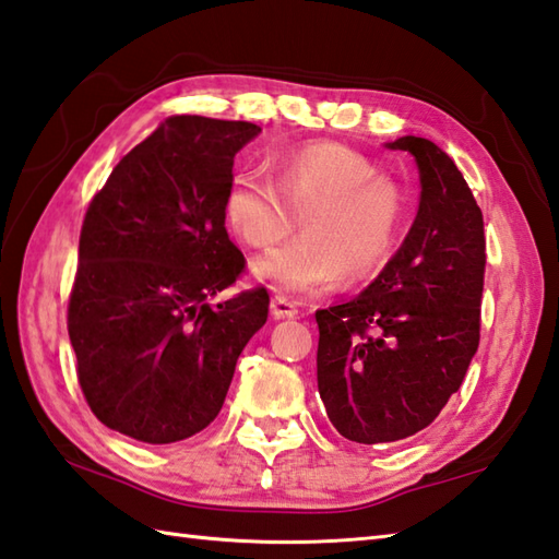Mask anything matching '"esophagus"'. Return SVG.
Masks as SVG:
<instances>
[{
  "label": "esophagus",
  "mask_w": 559,
  "mask_h": 559,
  "mask_svg": "<svg viewBox=\"0 0 559 559\" xmlns=\"http://www.w3.org/2000/svg\"><path fill=\"white\" fill-rule=\"evenodd\" d=\"M270 313L280 321V318H296L299 316V309H296L289 299H284V296H275V299L270 301Z\"/></svg>",
  "instance_id": "obj_1"
}]
</instances>
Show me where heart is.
I'll return each instance as SVG.
<instances>
[{"label": "heart", "instance_id": "1", "mask_svg": "<svg viewBox=\"0 0 559 559\" xmlns=\"http://www.w3.org/2000/svg\"><path fill=\"white\" fill-rule=\"evenodd\" d=\"M226 229L250 248H270L304 214L299 241L270 250L253 275L294 299L333 292L345 275L367 282L401 243L405 198L395 180L376 176L367 156L337 142L282 150L272 178L236 170L222 200Z\"/></svg>", "mask_w": 559, "mask_h": 559}]
</instances>
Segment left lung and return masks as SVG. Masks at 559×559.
<instances>
[{"mask_svg":"<svg viewBox=\"0 0 559 559\" xmlns=\"http://www.w3.org/2000/svg\"><path fill=\"white\" fill-rule=\"evenodd\" d=\"M415 156L419 210L403 246L355 299L316 311L318 393L349 441L389 443L435 423L480 345L485 229L453 158L425 136L389 144Z\"/></svg>","mask_w":559,"mask_h":559,"instance_id":"8db88e82","label":"left lung"}]
</instances>
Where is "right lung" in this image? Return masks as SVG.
I'll return each instance as SVG.
<instances>
[{
    "instance_id": "obj_1",
    "label": "right lung",
    "mask_w": 559,
    "mask_h": 559,
    "mask_svg": "<svg viewBox=\"0 0 559 559\" xmlns=\"http://www.w3.org/2000/svg\"><path fill=\"white\" fill-rule=\"evenodd\" d=\"M243 120L174 116L120 158L91 200L67 309L76 376L100 423L174 443L219 415L238 355L267 321V289L207 304L246 258L222 200Z\"/></svg>"
}]
</instances>
